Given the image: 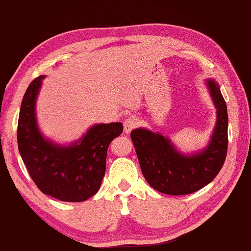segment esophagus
Returning a JSON list of instances; mask_svg holds the SVG:
<instances>
[{
    "label": "esophagus",
    "mask_w": 251,
    "mask_h": 251,
    "mask_svg": "<svg viewBox=\"0 0 251 251\" xmlns=\"http://www.w3.org/2000/svg\"><path fill=\"white\" fill-rule=\"evenodd\" d=\"M138 122L135 120L134 117H129V118H126L125 122H124V131L126 134H128L131 131V129H134L136 126H137Z\"/></svg>",
    "instance_id": "1"
}]
</instances>
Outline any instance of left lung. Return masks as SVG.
<instances>
[{
    "label": "left lung",
    "instance_id": "8db88e82",
    "mask_svg": "<svg viewBox=\"0 0 251 251\" xmlns=\"http://www.w3.org/2000/svg\"><path fill=\"white\" fill-rule=\"evenodd\" d=\"M210 96L217 109V122L210 142L205 150L193 155L176 151L168 137L145 128L130 133L139 165L148 184L167 195H188L209 184L218 175L227 155V105L218 83L206 80Z\"/></svg>",
    "mask_w": 251,
    "mask_h": 251
}]
</instances>
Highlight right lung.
Here are the masks:
<instances>
[{"label":"right lung","instance_id":"right-lung-1","mask_svg":"<svg viewBox=\"0 0 251 251\" xmlns=\"http://www.w3.org/2000/svg\"><path fill=\"white\" fill-rule=\"evenodd\" d=\"M41 75L28 85L21 104L18 145L29 176L42 193L62 201L80 202L99 192L109 144L123 131L122 123L93 125L77 142L62 146L46 139L36 122Z\"/></svg>","mask_w":251,"mask_h":251}]
</instances>
